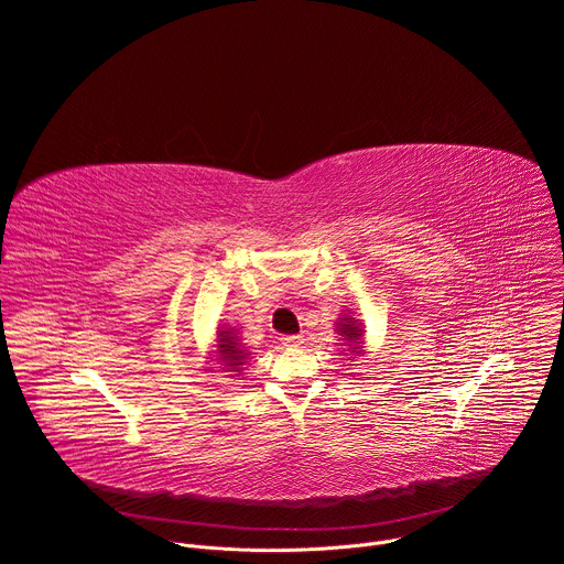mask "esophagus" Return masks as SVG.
<instances>
[{"instance_id":"esophagus-1","label":"esophagus","mask_w":564,"mask_h":564,"mask_svg":"<svg viewBox=\"0 0 564 564\" xmlns=\"http://www.w3.org/2000/svg\"><path fill=\"white\" fill-rule=\"evenodd\" d=\"M303 339L299 337V335H285V337H281V344L283 346H299Z\"/></svg>"}]
</instances>
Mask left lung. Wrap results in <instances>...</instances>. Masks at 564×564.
I'll return each mask as SVG.
<instances>
[{"label":"left lung","instance_id":"left-lung-1","mask_svg":"<svg viewBox=\"0 0 564 564\" xmlns=\"http://www.w3.org/2000/svg\"><path fill=\"white\" fill-rule=\"evenodd\" d=\"M337 335L344 337V341H348V352L355 355V357H361L364 352V330H361V324L359 318H355L352 314H341L339 321H337Z\"/></svg>","mask_w":564,"mask_h":564}]
</instances>
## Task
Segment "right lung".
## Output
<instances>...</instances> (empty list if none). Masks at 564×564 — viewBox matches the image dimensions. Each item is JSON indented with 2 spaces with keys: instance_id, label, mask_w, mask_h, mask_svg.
Masks as SVG:
<instances>
[{
  "instance_id": "add662e5",
  "label": "right lung",
  "mask_w": 564,
  "mask_h": 564,
  "mask_svg": "<svg viewBox=\"0 0 564 564\" xmlns=\"http://www.w3.org/2000/svg\"><path fill=\"white\" fill-rule=\"evenodd\" d=\"M216 348H218V359L223 361V366L231 372H240L243 370V364L248 361L250 352L243 350L240 346V339L236 335L234 328H223L216 335Z\"/></svg>"
}]
</instances>
